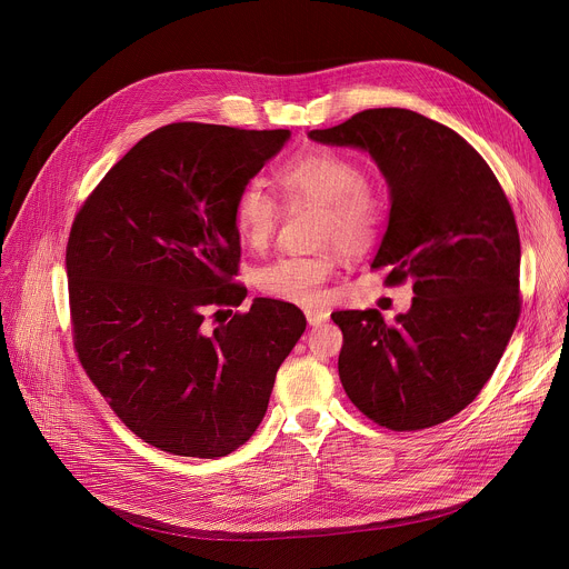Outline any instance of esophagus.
<instances>
[{"mask_svg":"<svg viewBox=\"0 0 569 569\" xmlns=\"http://www.w3.org/2000/svg\"><path fill=\"white\" fill-rule=\"evenodd\" d=\"M305 316H307L309 325H322V322H327L329 311H325V309H305Z\"/></svg>","mask_w":569,"mask_h":569,"instance_id":"34e87169","label":"esophagus"}]
</instances>
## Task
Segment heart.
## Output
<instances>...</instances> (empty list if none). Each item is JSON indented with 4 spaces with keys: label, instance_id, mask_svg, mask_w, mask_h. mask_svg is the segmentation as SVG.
<instances>
[{
    "label": "heart",
    "instance_id": "b5f03b06",
    "mask_svg": "<svg viewBox=\"0 0 569 569\" xmlns=\"http://www.w3.org/2000/svg\"><path fill=\"white\" fill-rule=\"evenodd\" d=\"M278 183L291 203L320 206V240L350 253L370 247L386 219L383 197L368 186L366 170L346 154L313 148L287 161L278 170ZM280 214V203L258 181L247 183L233 201L238 236L251 249L271 242ZM331 271L329 256H284L258 273V284L276 298L313 305L322 298Z\"/></svg>",
    "mask_w": 569,
    "mask_h": 569
}]
</instances>
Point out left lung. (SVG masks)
<instances>
[{"instance_id": "8db88e82", "label": "left lung", "mask_w": 569, "mask_h": 569, "mask_svg": "<svg viewBox=\"0 0 569 569\" xmlns=\"http://www.w3.org/2000/svg\"><path fill=\"white\" fill-rule=\"evenodd\" d=\"M372 157L390 190L372 269L412 280V305L333 311L338 377L352 403L390 430H421L465 410L491 379L520 313V238L496 174L450 128L399 107L366 109L309 132Z\"/></svg>"}]
</instances>
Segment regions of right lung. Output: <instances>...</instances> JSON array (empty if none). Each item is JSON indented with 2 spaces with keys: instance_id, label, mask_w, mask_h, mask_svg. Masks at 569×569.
<instances>
[{
  "instance_id": "add662e5",
  "label": "right lung",
  "mask_w": 569,
  "mask_h": 569,
  "mask_svg": "<svg viewBox=\"0 0 569 569\" xmlns=\"http://www.w3.org/2000/svg\"><path fill=\"white\" fill-rule=\"evenodd\" d=\"M289 139V130L166 126L104 174L71 226L78 359L121 421L172 456L214 460L240 448L307 327L296 305L271 298L206 322L208 307L247 298L231 284L233 201Z\"/></svg>"
}]
</instances>
